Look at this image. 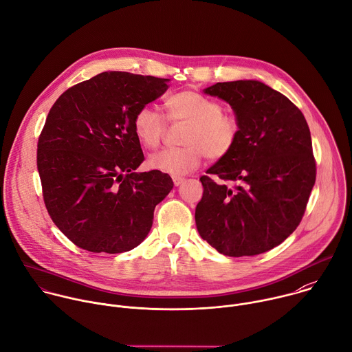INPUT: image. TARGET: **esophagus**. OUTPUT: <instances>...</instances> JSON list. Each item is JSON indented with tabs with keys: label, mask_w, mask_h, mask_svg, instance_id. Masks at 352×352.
<instances>
[{
	"label": "esophagus",
	"mask_w": 352,
	"mask_h": 352,
	"mask_svg": "<svg viewBox=\"0 0 352 352\" xmlns=\"http://www.w3.org/2000/svg\"><path fill=\"white\" fill-rule=\"evenodd\" d=\"M184 182V179L183 177H173V184L177 187V186H180L182 183Z\"/></svg>",
	"instance_id": "1"
}]
</instances>
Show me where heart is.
Returning a JSON list of instances; mask_svg holds the SVG:
<instances>
[{"label": "heart", "mask_w": 352, "mask_h": 352, "mask_svg": "<svg viewBox=\"0 0 352 352\" xmlns=\"http://www.w3.org/2000/svg\"><path fill=\"white\" fill-rule=\"evenodd\" d=\"M168 120L173 125H186L180 135L179 148L165 150L148 160L151 169L179 177L195 170L202 160L226 158L239 138V121L221 111V104L195 91H182L165 102ZM133 131L140 144L155 150L164 142L168 126L162 116L151 106H142L133 117Z\"/></svg>", "instance_id": "b5f03b06"}]
</instances>
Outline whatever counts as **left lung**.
I'll return each instance as SVG.
<instances>
[{
    "label": "left lung",
    "instance_id": "obj_1",
    "mask_svg": "<svg viewBox=\"0 0 352 352\" xmlns=\"http://www.w3.org/2000/svg\"><path fill=\"white\" fill-rule=\"evenodd\" d=\"M204 92L232 107L241 131L232 151L199 179L197 230L226 256L264 253L304 216L316 176L309 128L285 95L260 81L217 82Z\"/></svg>",
    "mask_w": 352,
    "mask_h": 352
}]
</instances>
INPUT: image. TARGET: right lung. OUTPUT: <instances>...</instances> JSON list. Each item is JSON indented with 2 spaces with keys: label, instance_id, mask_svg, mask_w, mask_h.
I'll list each match as a JSON object with an SVG mask.
<instances>
[{
  "label": "right lung",
  "instance_id": "1",
  "mask_svg": "<svg viewBox=\"0 0 352 352\" xmlns=\"http://www.w3.org/2000/svg\"><path fill=\"white\" fill-rule=\"evenodd\" d=\"M168 78L106 72L63 92L37 144L47 210L78 248L122 253L147 236L155 206L173 188L160 170L138 173L144 155L135 113L164 95Z\"/></svg>",
  "mask_w": 352,
  "mask_h": 352
}]
</instances>
